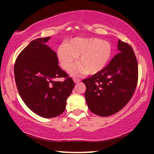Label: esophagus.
Segmentation results:
<instances>
[{
  "instance_id": "1",
  "label": "esophagus",
  "mask_w": 154,
  "mask_h": 154,
  "mask_svg": "<svg viewBox=\"0 0 154 154\" xmlns=\"http://www.w3.org/2000/svg\"><path fill=\"white\" fill-rule=\"evenodd\" d=\"M73 80H74V82H75V83H78L80 82V79H77V78H74Z\"/></svg>"
}]
</instances>
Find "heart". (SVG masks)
I'll list each match as a JSON object with an SVG mask.
<instances>
[{
	"instance_id": "heart-1",
	"label": "heart",
	"mask_w": 154,
	"mask_h": 154,
	"mask_svg": "<svg viewBox=\"0 0 154 154\" xmlns=\"http://www.w3.org/2000/svg\"><path fill=\"white\" fill-rule=\"evenodd\" d=\"M112 54L109 42L98 38H74L62 44L57 51L60 65L69 70L78 58L79 64L70 70L72 75H95L106 66Z\"/></svg>"
}]
</instances>
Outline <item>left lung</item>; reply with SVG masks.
<instances>
[{"label":"left lung","instance_id":"1","mask_svg":"<svg viewBox=\"0 0 154 154\" xmlns=\"http://www.w3.org/2000/svg\"><path fill=\"white\" fill-rule=\"evenodd\" d=\"M116 55L101 71L85 79L88 106L100 116L114 114L131 99L137 82V62L132 47L119 40Z\"/></svg>","mask_w":154,"mask_h":154}]
</instances>
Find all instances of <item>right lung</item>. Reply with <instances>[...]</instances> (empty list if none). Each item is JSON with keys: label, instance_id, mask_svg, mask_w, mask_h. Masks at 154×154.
Returning <instances> with one entry per match:
<instances>
[{"label": "right lung", "instance_id": "right-lung-1", "mask_svg": "<svg viewBox=\"0 0 154 154\" xmlns=\"http://www.w3.org/2000/svg\"><path fill=\"white\" fill-rule=\"evenodd\" d=\"M50 38L30 42L19 54L14 65L19 95L31 111L44 118L62 114L75 87L72 79L59 66L56 53L46 45ZM61 77L65 80L56 81Z\"/></svg>", "mask_w": 154, "mask_h": 154}]
</instances>
